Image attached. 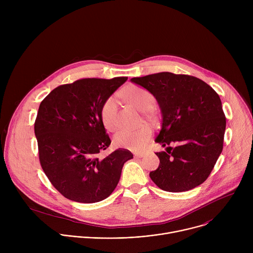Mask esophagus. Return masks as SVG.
<instances>
[{"label": "esophagus", "mask_w": 253, "mask_h": 253, "mask_svg": "<svg viewBox=\"0 0 253 253\" xmlns=\"http://www.w3.org/2000/svg\"><path fill=\"white\" fill-rule=\"evenodd\" d=\"M134 156H135L136 158H142V157L144 156V153H135Z\"/></svg>", "instance_id": "34e87169"}]
</instances>
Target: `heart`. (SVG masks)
Returning a JSON list of instances; mask_svg holds the SVG:
<instances>
[{
	"instance_id": "obj_1",
	"label": "heart",
	"mask_w": 253,
	"mask_h": 253,
	"mask_svg": "<svg viewBox=\"0 0 253 253\" xmlns=\"http://www.w3.org/2000/svg\"><path fill=\"white\" fill-rule=\"evenodd\" d=\"M124 99L140 111H145L147 115L151 114V109L155 103L154 95L142 87L129 85L122 91ZM117 110L118 102L114 96L108 97L101 107V119L106 129L115 131L117 129ZM152 135L149 126L143 125L137 129H123L117 132L113 142L115 146L120 148L138 151L142 149Z\"/></svg>"
}]
</instances>
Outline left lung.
Masks as SVG:
<instances>
[{
	"label": "left lung",
	"mask_w": 253,
	"mask_h": 253,
	"mask_svg": "<svg viewBox=\"0 0 253 253\" xmlns=\"http://www.w3.org/2000/svg\"><path fill=\"white\" fill-rule=\"evenodd\" d=\"M131 82L150 91L162 113L155 142L166 151L157 152L160 163L150 172L162 190L183 192L202 184L222 152L226 118L221 100L202 80L161 72ZM176 144L173 149L169 145Z\"/></svg>",
	"instance_id": "1"
}]
</instances>
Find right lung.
<instances>
[{"label":"right lung","instance_id":"right-lung-1","mask_svg":"<svg viewBox=\"0 0 253 253\" xmlns=\"http://www.w3.org/2000/svg\"><path fill=\"white\" fill-rule=\"evenodd\" d=\"M127 77L86 78L55 88L41 102L35 121L41 166L66 198L95 203L116 188L123 165L133 158L117 149L105 158L111 140L101 119V107Z\"/></svg>","mask_w":253,"mask_h":253}]
</instances>
